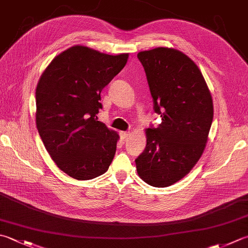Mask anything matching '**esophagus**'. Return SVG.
I'll use <instances>...</instances> for the list:
<instances>
[{
    "label": "esophagus",
    "instance_id": "34e87169",
    "mask_svg": "<svg viewBox=\"0 0 248 248\" xmlns=\"http://www.w3.org/2000/svg\"><path fill=\"white\" fill-rule=\"evenodd\" d=\"M128 137H130V132L129 131H121L120 132V138L123 140H125Z\"/></svg>",
    "mask_w": 248,
    "mask_h": 248
}]
</instances>
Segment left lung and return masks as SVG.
Segmentation results:
<instances>
[{
  "label": "left lung",
  "instance_id": "obj_1",
  "mask_svg": "<svg viewBox=\"0 0 248 248\" xmlns=\"http://www.w3.org/2000/svg\"><path fill=\"white\" fill-rule=\"evenodd\" d=\"M146 73L155 113L162 123L146 130L147 144L135 159L139 176L168 187L190 172L207 142L213 101L202 73L190 58L166 47L138 53Z\"/></svg>",
  "mask_w": 248,
  "mask_h": 248
}]
</instances>
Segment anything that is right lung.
<instances>
[{
    "mask_svg": "<svg viewBox=\"0 0 248 248\" xmlns=\"http://www.w3.org/2000/svg\"><path fill=\"white\" fill-rule=\"evenodd\" d=\"M127 60L128 53L110 56L74 46L57 56L38 80V133L58 168L73 178L98 177L113 161L119 135L96 115L101 91Z\"/></svg>",
    "mask_w": 248,
    "mask_h": 248,
    "instance_id": "right-lung-1",
    "label": "right lung"
}]
</instances>
